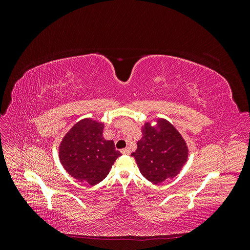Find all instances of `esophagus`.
I'll return each instance as SVG.
<instances>
[{"mask_svg": "<svg viewBox=\"0 0 250 250\" xmlns=\"http://www.w3.org/2000/svg\"><path fill=\"white\" fill-rule=\"evenodd\" d=\"M121 152H122L123 154H130V149L129 148H124L121 150Z\"/></svg>", "mask_w": 250, "mask_h": 250, "instance_id": "1", "label": "esophagus"}]
</instances>
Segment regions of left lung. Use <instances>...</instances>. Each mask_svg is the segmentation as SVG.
Here are the masks:
<instances>
[{
  "mask_svg": "<svg viewBox=\"0 0 250 250\" xmlns=\"http://www.w3.org/2000/svg\"><path fill=\"white\" fill-rule=\"evenodd\" d=\"M152 122H155L153 125ZM141 140L131 153L142 175L152 184L175 177L188 157V148L183 135L168 120L154 118L142 125Z\"/></svg>",
  "mask_w": 250,
  "mask_h": 250,
  "instance_id": "1",
  "label": "left lung"
}]
</instances>
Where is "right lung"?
<instances>
[{"mask_svg":"<svg viewBox=\"0 0 250 250\" xmlns=\"http://www.w3.org/2000/svg\"><path fill=\"white\" fill-rule=\"evenodd\" d=\"M104 123L84 118L72 126L58 147V157L64 170L79 181L99 184L121 155L112 140L103 137Z\"/></svg>","mask_w":250,"mask_h":250,"instance_id":"add662e5","label":"right lung"}]
</instances>
